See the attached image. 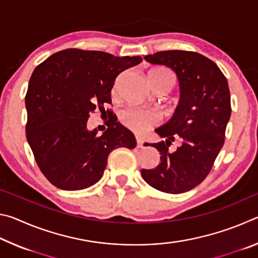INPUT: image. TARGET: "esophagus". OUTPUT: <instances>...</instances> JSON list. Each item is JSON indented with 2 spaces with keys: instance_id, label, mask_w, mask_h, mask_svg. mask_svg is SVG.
Listing matches in <instances>:
<instances>
[{
  "instance_id": "esophagus-1",
  "label": "esophagus",
  "mask_w": 258,
  "mask_h": 258,
  "mask_svg": "<svg viewBox=\"0 0 258 258\" xmlns=\"http://www.w3.org/2000/svg\"><path fill=\"white\" fill-rule=\"evenodd\" d=\"M135 139H137V146H138V148H142L143 147V143H145V141H143V139L141 137H139V135H135Z\"/></svg>"
}]
</instances>
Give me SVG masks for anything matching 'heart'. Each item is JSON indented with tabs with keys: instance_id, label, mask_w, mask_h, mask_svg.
I'll return each mask as SVG.
<instances>
[{
	"instance_id": "obj_1",
	"label": "heart",
	"mask_w": 258,
	"mask_h": 258,
	"mask_svg": "<svg viewBox=\"0 0 258 258\" xmlns=\"http://www.w3.org/2000/svg\"><path fill=\"white\" fill-rule=\"evenodd\" d=\"M150 82L155 89L158 87H167L171 90L175 77L167 69H154L150 72ZM160 115L157 111L148 110L141 108H127L120 112V121L126 127L137 133H143L149 130L151 126L159 123Z\"/></svg>"
}]
</instances>
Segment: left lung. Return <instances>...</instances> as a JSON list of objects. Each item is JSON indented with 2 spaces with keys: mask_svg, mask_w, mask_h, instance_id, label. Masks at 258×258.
<instances>
[{
  "mask_svg": "<svg viewBox=\"0 0 258 258\" xmlns=\"http://www.w3.org/2000/svg\"><path fill=\"white\" fill-rule=\"evenodd\" d=\"M145 59L175 72L181 95L172 118L155 130L166 139L151 145L160 152V164L141 174L157 190L182 194L206 178L224 145L231 116L228 81L214 61L197 52L160 51ZM176 138L181 146L169 152L168 147Z\"/></svg>",
  "mask_w": 258,
  "mask_h": 258,
  "instance_id": "obj_1",
  "label": "left lung"
}]
</instances>
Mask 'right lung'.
I'll use <instances>...</instances> for the list:
<instances>
[{
	"label": "right lung",
	"mask_w": 258,
	"mask_h": 258,
	"mask_svg": "<svg viewBox=\"0 0 258 258\" xmlns=\"http://www.w3.org/2000/svg\"><path fill=\"white\" fill-rule=\"evenodd\" d=\"M140 62L139 55L67 49L35 68L25 98L26 138L52 184L61 190L86 189L102 177L112 150L137 146L133 133L112 115L102 135L86 125L95 109L106 112L116 77Z\"/></svg>",
	"instance_id": "right-lung-1"
}]
</instances>
